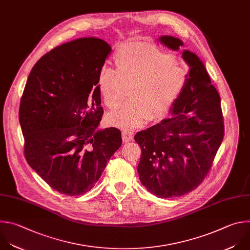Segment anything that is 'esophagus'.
<instances>
[{
	"mask_svg": "<svg viewBox=\"0 0 250 250\" xmlns=\"http://www.w3.org/2000/svg\"><path fill=\"white\" fill-rule=\"evenodd\" d=\"M122 137H123V141L125 143H127L133 139V132L129 130H124L122 132Z\"/></svg>",
	"mask_w": 250,
	"mask_h": 250,
	"instance_id": "obj_1",
	"label": "esophagus"
}]
</instances>
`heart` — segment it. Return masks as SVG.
<instances>
[{
  "label": "heart",
  "mask_w": 250,
  "mask_h": 250,
  "mask_svg": "<svg viewBox=\"0 0 250 250\" xmlns=\"http://www.w3.org/2000/svg\"><path fill=\"white\" fill-rule=\"evenodd\" d=\"M172 55L149 44L135 43L118 50L116 69L101 68L98 89L105 105L117 109L125 100L128 87L130 99L108 115L110 125L122 129L144 125L150 119L167 115L188 79V70L175 63Z\"/></svg>",
  "instance_id": "obj_1"
}]
</instances>
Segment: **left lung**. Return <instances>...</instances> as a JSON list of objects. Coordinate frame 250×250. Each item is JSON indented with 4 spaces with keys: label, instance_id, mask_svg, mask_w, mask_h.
<instances>
[{
    "label": "left lung",
    "instance_id": "obj_1",
    "mask_svg": "<svg viewBox=\"0 0 250 250\" xmlns=\"http://www.w3.org/2000/svg\"><path fill=\"white\" fill-rule=\"evenodd\" d=\"M160 41L175 51L184 45L173 36H162ZM183 59L189 65L188 79L171 109V118L134 136L142 152L137 167L140 182L160 198L182 196L197 188L225 133L221 99L203 62L187 50Z\"/></svg>",
    "mask_w": 250,
    "mask_h": 250
}]
</instances>
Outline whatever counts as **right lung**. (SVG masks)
Instances as JSON below:
<instances>
[{
	"mask_svg": "<svg viewBox=\"0 0 250 250\" xmlns=\"http://www.w3.org/2000/svg\"><path fill=\"white\" fill-rule=\"evenodd\" d=\"M111 46L80 38L58 46L32 67L21 96L24 157L55 190L89 191L122 145L116 127L97 130L103 108L98 76Z\"/></svg>",
	"mask_w": 250,
	"mask_h": 250,
	"instance_id": "add662e5",
	"label": "right lung"
}]
</instances>
